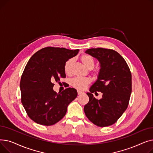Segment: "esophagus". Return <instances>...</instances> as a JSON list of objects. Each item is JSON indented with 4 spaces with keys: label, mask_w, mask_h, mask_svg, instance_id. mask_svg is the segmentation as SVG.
<instances>
[{
    "label": "esophagus",
    "mask_w": 153,
    "mask_h": 153,
    "mask_svg": "<svg viewBox=\"0 0 153 153\" xmlns=\"http://www.w3.org/2000/svg\"><path fill=\"white\" fill-rule=\"evenodd\" d=\"M77 94H78V95H80L81 94H83V92H82L81 91H77Z\"/></svg>",
    "instance_id": "34e87169"
}]
</instances>
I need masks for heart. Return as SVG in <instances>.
I'll list each match as a JSON object with an SVG mask.
<instances>
[{"mask_svg":"<svg viewBox=\"0 0 153 153\" xmlns=\"http://www.w3.org/2000/svg\"><path fill=\"white\" fill-rule=\"evenodd\" d=\"M80 59H81V61L86 68L89 69H92L94 67V60L91 55L87 54H84L81 56ZM72 62V59H69L65 62V63H64V72H65V73L67 74H70ZM90 82L91 80L89 78L76 77L71 80V85L79 90H84L87 87V85L90 84Z\"/></svg>","mask_w":153,"mask_h":153,"instance_id":"b5f03b06","label":"heart"}]
</instances>
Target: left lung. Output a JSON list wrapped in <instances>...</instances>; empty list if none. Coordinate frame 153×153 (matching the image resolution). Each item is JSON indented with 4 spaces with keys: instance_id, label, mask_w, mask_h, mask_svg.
<instances>
[{
    "instance_id": "obj_1",
    "label": "left lung",
    "mask_w": 153,
    "mask_h": 153,
    "mask_svg": "<svg viewBox=\"0 0 153 153\" xmlns=\"http://www.w3.org/2000/svg\"><path fill=\"white\" fill-rule=\"evenodd\" d=\"M86 53L100 63L98 79L87 92L89 101L84 106L86 117L100 127L114 124L126 110L131 94V73L124 58L111 49L98 48L88 49ZM100 91L98 100L92 93Z\"/></svg>"
}]
</instances>
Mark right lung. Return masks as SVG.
<instances>
[{
    "mask_svg": "<svg viewBox=\"0 0 153 153\" xmlns=\"http://www.w3.org/2000/svg\"><path fill=\"white\" fill-rule=\"evenodd\" d=\"M79 50L46 47L31 56L20 80L21 101L28 116L35 123L53 125L61 120L69 104L77 95L74 88L61 92L53 91V82L65 78V62L76 56Z\"/></svg>",
    "mask_w": 153,
    "mask_h": 153,
    "instance_id": "add662e5",
    "label": "right lung"
}]
</instances>
